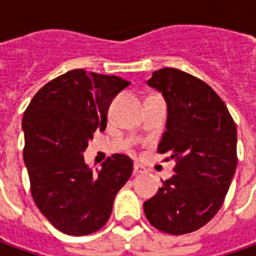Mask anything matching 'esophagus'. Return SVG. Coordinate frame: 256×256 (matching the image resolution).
<instances>
[{"label":"esophagus","mask_w":256,"mask_h":256,"mask_svg":"<svg viewBox=\"0 0 256 256\" xmlns=\"http://www.w3.org/2000/svg\"><path fill=\"white\" fill-rule=\"evenodd\" d=\"M133 172H134V174H142V173L146 172V169H144L142 164H139V163H134V166H133Z\"/></svg>","instance_id":"1"}]
</instances>
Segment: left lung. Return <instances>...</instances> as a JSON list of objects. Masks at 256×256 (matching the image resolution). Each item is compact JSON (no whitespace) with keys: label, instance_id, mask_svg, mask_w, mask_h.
Returning a JSON list of instances; mask_svg holds the SVG:
<instances>
[{"label":"left lung","instance_id":"obj_1","mask_svg":"<svg viewBox=\"0 0 256 256\" xmlns=\"http://www.w3.org/2000/svg\"><path fill=\"white\" fill-rule=\"evenodd\" d=\"M148 84L168 103L158 152L176 164L172 178L144 202V215L164 234H190L216 215L228 194L238 162L236 126L214 88L192 74L160 68Z\"/></svg>","mask_w":256,"mask_h":256}]
</instances>
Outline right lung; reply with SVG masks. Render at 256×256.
<instances>
[{"mask_svg": "<svg viewBox=\"0 0 256 256\" xmlns=\"http://www.w3.org/2000/svg\"><path fill=\"white\" fill-rule=\"evenodd\" d=\"M128 82L78 68L51 80L32 97L22 117L24 162L41 214L62 234L83 236L103 228L117 192L133 172L126 154L92 169L83 152L96 130L104 132L113 97Z\"/></svg>", "mask_w": 256, "mask_h": 256, "instance_id": "right-lung-1", "label": "right lung"}]
</instances>
